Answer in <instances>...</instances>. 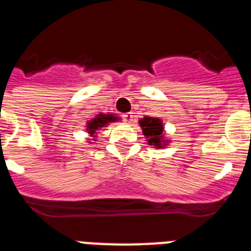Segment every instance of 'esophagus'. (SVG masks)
<instances>
[{
	"instance_id": "obj_1",
	"label": "esophagus",
	"mask_w": 251,
	"mask_h": 251,
	"mask_svg": "<svg viewBox=\"0 0 251 251\" xmlns=\"http://www.w3.org/2000/svg\"><path fill=\"white\" fill-rule=\"evenodd\" d=\"M123 119L126 123L132 124L133 121H134V115H133V113H127V114L123 115Z\"/></svg>"
}]
</instances>
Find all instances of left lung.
Returning a JSON list of instances; mask_svg holds the SVG:
<instances>
[{"instance_id":"left-lung-1","label":"left lung","mask_w":251,"mask_h":251,"mask_svg":"<svg viewBox=\"0 0 251 251\" xmlns=\"http://www.w3.org/2000/svg\"><path fill=\"white\" fill-rule=\"evenodd\" d=\"M139 126L143 130V136L147 138L148 145L154 148H165L168 145V139L165 137V126L162 119L156 117H145L139 119Z\"/></svg>"}]
</instances>
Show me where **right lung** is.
Returning <instances> with one entry per match:
<instances>
[{
  "label": "right lung",
  "mask_w": 251,
  "mask_h": 251,
  "mask_svg": "<svg viewBox=\"0 0 251 251\" xmlns=\"http://www.w3.org/2000/svg\"><path fill=\"white\" fill-rule=\"evenodd\" d=\"M119 119V117H115L114 114H100L95 115V118L90 119L88 123H86V132L90 137H93V141H97V133L98 130H100L101 128H105L108 124L113 123V122H117ZM92 143V142H89Z\"/></svg>",
  "instance_id": "right-lung-1"
}]
</instances>
